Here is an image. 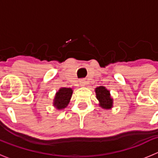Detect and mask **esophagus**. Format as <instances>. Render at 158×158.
I'll list each match as a JSON object with an SVG mask.
<instances>
[{
  "label": "esophagus",
  "instance_id": "esophagus-1",
  "mask_svg": "<svg viewBox=\"0 0 158 158\" xmlns=\"http://www.w3.org/2000/svg\"><path fill=\"white\" fill-rule=\"evenodd\" d=\"M79 84H80L81 86H85L87 85V82L85 79H81L80 82H79Z\"/></svg>",
  "mask_w": 158,
  "mask_h": 158
}]
</instances>
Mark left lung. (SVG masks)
<instances>
[{
	"instance_id": "1",
	"label": "left lung",
	"mask_w": 158,
	"mask_h": 158,
	"mask_svg": "<svg viewBox=\"0 0 158 158\" xmlns=\"http://www.w3.org/2000/svg\"><path fill=\"white\" fill-rule=\"evenodd\" d=\"M96 95L97 100L100 101V106L103 108L108 109L112 107L113 100L110 98V92L104 86L96 88Z\"/></svg>"
}]
</instances>
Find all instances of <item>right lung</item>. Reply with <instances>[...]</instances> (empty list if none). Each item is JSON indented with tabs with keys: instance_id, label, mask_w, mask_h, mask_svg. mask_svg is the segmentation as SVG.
Returning <instances> with one entry per match:
<instances>
[{
	"instance_id": "1",
	"label": "right lung",
	"mask_w": 158,
	"mask_h": 158,
	"mask_svg": "<svg viewBox=\"0 0 158 158\" xmlns=\"http://www.w3.org/2000/svg\"><path fill=\"white\" fill-rule=\"evenodd\" d=\"M72 94V89L70 88H61L56 94L54 104L57 109H63L66 107Z\"/></svg>"
}]
</instances>
